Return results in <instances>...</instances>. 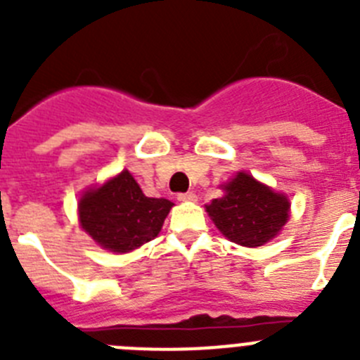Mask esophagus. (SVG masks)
Segmentation results:
<instances>
[{
    "label": "esophagus",
    "mask_w": 360,
    "mask_h": 360,
    "mask_svg": "<svg viewBox=\"0 0 360 360\" xmlns=\"http://www.w3.org/2000/svg\"><path fill=\"white\" fill-rule=\"evenodd\" d=\"M176 198L180 202H196V195L193 191H189V193H180V195H176Z\"/></svg>",
    "instance_id": "34e87169"
}]
</instances>
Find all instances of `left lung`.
Here are the masks:
<instances>
[{"instance_id":"left-lung-1","label":"left lung","mask_w":360,"mask_h":360,"mask_svg":"<svg viewBox=\"0 0 360 360\" xmlns=\"http://www.w3.org/2000/svg\"><path fill=\"white\" fill-rule=\"evenodd\" d=\"M225 196L212 200L207 212L225 238L243 247H259L281 231L288 219L287 196L238 173L224 186Z\"/></svg>"}]
</instances>
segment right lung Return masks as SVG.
I'll return each instance as SVG.
<instances>
[{"label":"right lung","mask_w":360,"mask_h":360,"mask_svg":"<svg viewBox=\"0 0 360 360\" xmlns=\"http://www.w3.org/2000/svg\"><path fill=\"white\" fill-rule=\"evenodd\" d=\"M173 203L148 198L129 171H122L103 187L86 191L79 200L81 225L103 249L129 250L158 236Z\"/></svg>","instance_id":"right-lung-1"}]
</instances>
